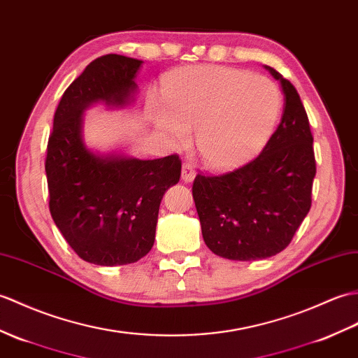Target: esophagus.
<instances>
[{
	"label": "esophagus",
	"instance_id": "1",
	"mask_svg": "<svg viewBox=\"0 0 358 358\" xmlns=\"http://www.w3.org/2000/svg\"><path fill=\"white\" fill-rule=\"evenodd\" d=\"M181 178L185 182H190L195 178V169L194 166L190 163H182V168H181Z\"/></svg>",
	"mask_w": 358,
	"mask_h": 358
}]
</instances>
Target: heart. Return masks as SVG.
<instances>
[{"instance_id":"heart-1","label":"heart","mask_w":358,"mask_h":358,"mask_svg":"<svg viewBox=\"0 0 358 358\" xmlns=\"http://www.w3.org/2000/svg\"><path fill=\"white\" fill-rule=\"evenodd\" d=\"M168 106L152 105L154 122L177 141L195 128L206 164L226 168L259 149L276 127L282 94L273 80L221 65L189 66L166 80Z\"/></svg>"}]
</instances>
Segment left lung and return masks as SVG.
Listing matches in <instances>:
<instances>
[{"label": "left lung", "mask_w": 358, "mask_h": 358, "mask_svg": "<svg viewBox=\"0 0 358 358\" xmlns=\"http://www.w3.org/2000/svg\"><path fill=\"white\" fill-rule=\"evenodd\" d=\"M264 69L284 93L278 129L250 163L218 177L196 176L192 186L206 245L231 261L280 253L311 207L315 159L308 115L292 82Z\"/></svg>", "instance_id": "left-lung-1"}]
</instances>
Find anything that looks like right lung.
I'll list each match as a JSON object with an SVG mask.
<instances>
[{"instance_id": "obj_1", "label": "right lung", "mask_w": 358, "mask_h": 358, "mask_svg": "<svg viewBox=\"0 0 358 358\" xmlns=\"http://www.w3.org/2000/svg\"><path fill=\"white\" fill-rule=\"evenodd\" d=\"M141 64L122 55L91 62L62 94L47 145L48 206L56 227L79 257L105 267L149 253L162 198L181 176L178 155L141 160L85 143L84 113L97 103H134Z\"/></svg>"}]
</instances>
